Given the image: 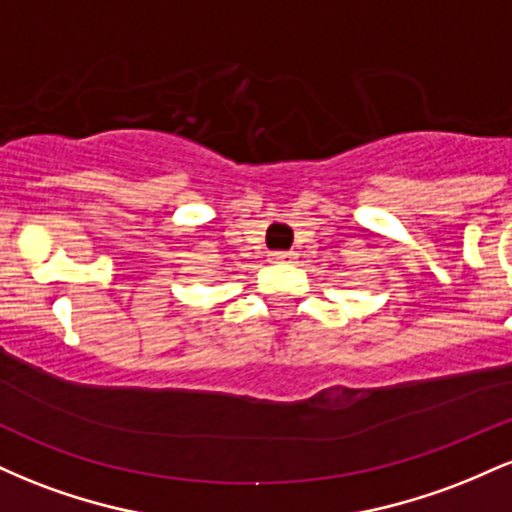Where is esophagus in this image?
I'll return each instance as SVG.
<instances>
[{"label":"esophagus","instance_id":"1","mask_svg":"<svg viewBox=\"0 0 512 512\" xmlns=\"http://www.w3.org/2000/svg\"><path fill=\"white\" fill-rule=\"evenodd\" d=\"M293 257H296V252H289V250L269 252V262H293Z\"/></svg>","mask_w":512,"mask_h":512}]
</instances>
